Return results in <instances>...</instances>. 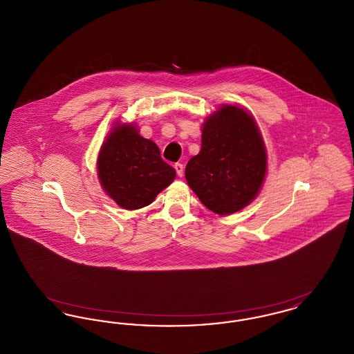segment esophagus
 <instances>
[{"label":"esophagus","mask_w":354,"mask_h":354,"mask_svg":"<svg viewBox=\"0 0 354 354\" xmlns=\"http://www.w3.org/2000/svg\"><path fill=\"white\" fill-rule=\"evenodd\" d=\"M175 169H176V174H178V176H183V172H185V167H183V165L182 163H175Z\"/></svg>","instance_id":"obj_1"}]
</instances>
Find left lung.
Segmentation results:
<instances>
[{"label":"left lung","instance_id":"left-lung-1","mask_svg":"<svg viewBox=\"0 0 354 354\" xmlns=\"http://www.w3.org/2000/svg\"><path fill=\"white\" fill-rule=\"evenodd\" d=\"M267 172V152L254 119L223 106L205 120L202 149L185 166V179L201 202L218 215L248 205Z\"/></svg>","mask_w":354,"mask_h":354}]
</instances>
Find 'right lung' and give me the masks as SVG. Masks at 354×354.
Wrapping results in <instances>:
<instances>
[{"label":"right lung","instance_id":"1","mask_svg":"<svg viewBox=\"0 0 354 354\" xmlns=\"http://www.w3.org/2000/svg\"><path fill=\"white\" fill-rule=\"evenodd\" d=\"M98 175L103 189L124 209H138L153 202L172 183L175 169L166 163L159 147L140 136L133 124L117 126L102 146Z\"/></svg>","mask_w":354,"mask_h":354}]
</instances>
